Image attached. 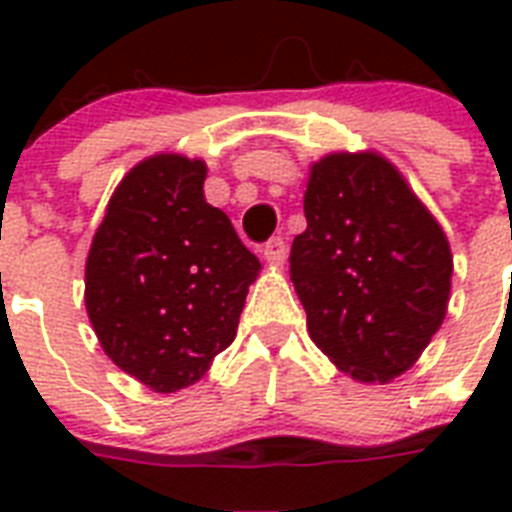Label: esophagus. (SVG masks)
<instances>
[{
    "instance_id": "obj_1",
    "label": "esophagus",
    "mask_w": 512,
    "mask_h": 512,
    "mask_svg": "<svg viewBox=\"0 0 512 512\" xmlns=\"http://www.w3.org/2000/svg\"><path fill=\"white\" fill-rule=\"evenodd\" d=\"M263 257L271 265H284V260H287V241L281 239V236H273V239L265 244Z\"/></svg>"
}]
</instances>
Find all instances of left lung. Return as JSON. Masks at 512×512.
<instances>
[{"label":"left lung","instance_id":"1","mask_svg":"<svg viewBox=\"0 0 512 512\" xmlns=\"http://www.w3.org/2000/svg\"><path fill=\"white\" fill-rule=\"evenodd\" d=\"M289 276L311 340L358 382H390L446 316L452 249L401 172L374 151L311 167Z\"/></svg>","mask_w":512,"mask_h":512}]
</instances>
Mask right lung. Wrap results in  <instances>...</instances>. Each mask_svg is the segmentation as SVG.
<instances>
[{"label":"right lung","mask_w":512,"mask_h":512,"mask_svg":"<svg viewBox=\"0 0 512 512\" xmlns=\"http://www.w3.org/2000/svg\"><path fill=\"white\" fill-rule=\"evenodd\" d=\"M207 164L156 154L116 185L84 268L106 356L156 393L204 377L236 337L260 260L204 199Z\"/></svg>","instance_id":"1"}]
</instances>
